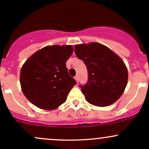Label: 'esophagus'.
<instances>
[{"label": "esophagus", "instance_id": "esophagus-1", "mask_svg": "<svg viewBox=\"0 0 149 149\" xmlns=\"http://www.w3.org/2000/svg\"><path fill=\"white\" fill-rule=\"evenodd\" d=\"M74 78H75V80H76V82H78V76H75Z\"/></svg>", "mask_w": 149, "mask_h": 149}]
</instances>
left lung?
Returning a JSON list of instances; mask_svg holds the SVG:
<instances>
[{
    "label": "left lung",
    "mask_w": 149,
    "mask_h": 149,
    "mask_svg": "<svg viewBox=\"0 0 149 149\" xmlns=\"http://www.w3.org/2000/svg\"><path fill=\"white\" fill-rule=\"evenodd\" d=\"M75 53L88 69V82L80 87L89 103L104 107L118 100L127 83V69L123 61L97 42L76 45Z\"/></svg>",
    "instance_id": "obj_1"
}]
</instances>
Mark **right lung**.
Wrapping results in <instances>:
<instances>
[{
	"instance_id": "right-lung-1",
	"label": "right lung",
	"mask_w": 149,
	"mask_h": 149,
	"mask_svg": "<svg viewBox=\"0 0 149 149\" xmlns=\"http://www.w3.org/2000/svg\"><path fill=\"white\" fill-rule=\"evenodd\" d=\"M73 51L71 45L46 46L26 61L20 72V84L24 95L33 105L52 110L66 102L76 84L66 66Z\"/></svg>"
}]
</instances>
